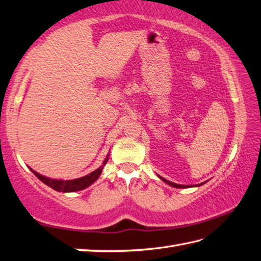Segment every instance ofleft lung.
Here are the masks:
<instances>
[{
	"label": "left lung",
	"mask_w": 261,
	"mask_h": 261,
	"mask_svg": "<svg viewBox=\"0 0 261 261\" xmlns=\"http://www.w3.org/2000/svg\"><path fill=\"white\" fill-rule=\"evenodd\" d=\"M163 181H164L165 183H167L168 186H172V187H174V188H190V186H182V185H176V183H173V182H171V181H167L166 178H163V177H161ZM200 186V185H199Z\"/></svg>",
	"instance_id": "obj_1"
}]
</instances>
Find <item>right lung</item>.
Wrapping results in <instances>:
<instances>
[{"label":"right lung","instance_id":"add662e5","mask_svg":"<svg viewBox=\"0 0 261 261\" xmlns=\"http://www.w3.org/2000/svg\"><path fill=\"white\" fill-rule=\"evenodd\" d=\"M109 161V158L106 157V160L104 161L103 165L100 167L97 168L96 171L89 173L88 175L83 176V177H79V178H75V180H53V178H49V177H46L38 174L37 172H35L34 170H32V172L34 174L37 176L40 181L43 183H45L46 186L50 187L52 189L56 191H60V192H74V191H79V190H83V189L89 187L90 185H93V183L97 180V178L99 177L101 171H103V168L105 166V164Z\"/></svg>","mask_w":261,"mask_h":261}]
</instances>
